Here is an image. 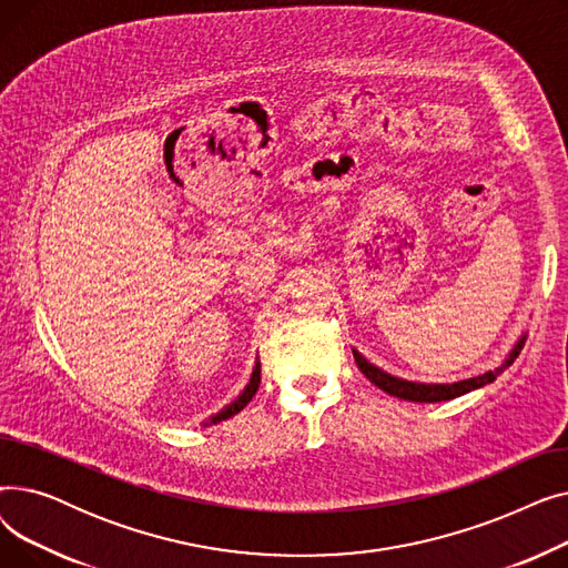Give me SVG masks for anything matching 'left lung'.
<instances>
[{"mask_svg":"<svg viewBox=\"0 0 568 568\" xmlns=\"http://www.w3.org/2000/svg\"><path fill=\"white\" fill-rule=\"evenodd\" d=\"M525 341H527V336H525V332H523L520 338L514 343V347L509 349V354L504 356V362H501L497 368L486 371L484 375H476V377H467V379L452 382V384H426V382L403 379V377H396V375H392V373L382 371L379 366L371 364L359 349L352 347V354H354V362H356V366H359V371H362L375 386H379V389H382L384 394L403 398V400H412V403H442V400H452V398L465 396V394H469V392H474V389H481V386L495 382L497 375H501L506 368H509V366L516 362V356L520 354Z\"/></svg>","mask_w":568,"mask_h":568,"instance_id":"8db88e82","label":"left lung"}]
</instances>
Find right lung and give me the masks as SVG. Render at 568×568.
Here are the masks:
<instances>
[{"label": "right lung", "instance_id": "add662e5", "mask_svg": "<svg viewBox=\"0 0 568 568\" xmlns=\"http://www.w3.org/2000/svg\"><path fill=\"white\" fill-rule=\"evenodd\" d=\"M257 386H260V362H255V366H253V373H251V379H248V384L244 386V392L239 394L232 403H227L221 412H216V414H212L209 416L206 422H202V426H214V424H221V422H225V419H230V416H234L236 412H242L248 403H251V398L255 396V392H257Z\"/></svg>", "mask_w": 568, "mask_h": 568}]
</instances>
